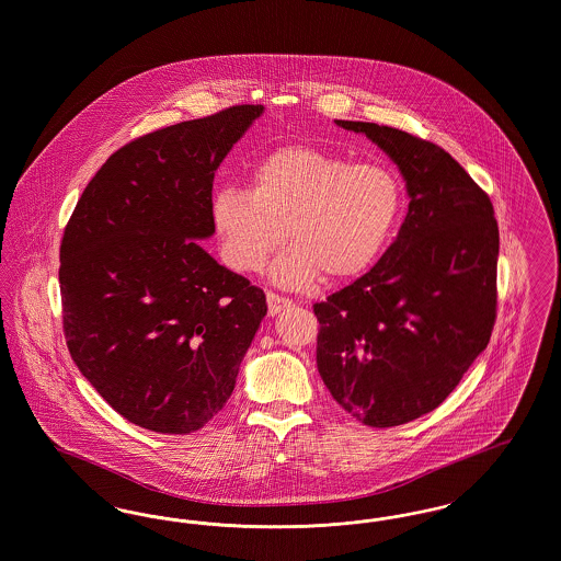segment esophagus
I'll return each mask as SVG.
<instances>
[{"label":"esophagus","mask_w":561,"mask_h":561,"mask_svg":"<svg viewBox=\"0 0 561 561\" xmlns=\"http://www.w3.org/2000/svg\"><path fill=\"white\" fill-rule=\"evenodd\" d=\"M267 305L268 316H277L282 309L290 307L293 300H290V298H284V296H279V294L267 293Z\"/></svg>","instance_id":"1"}]
</instances>
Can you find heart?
Instances as JSON below:
<instances>
[{
    "label": "heart",
    "instance_id": "heart-1",
    "mask_svg": "<svg viewBox=\"0 0 561 561\" xmlns=\"http://www.w3.org/2000/svg\"><path fill=\"white\" fill-rule=\"evenodd\" d=\"M401 213L398 176L382 163L355 161L313 147H282L256 161L245 191L214 193L210 220L222 261L256 273L286 240L273 279L302 288L318 277L362 275L385 250Z\"/></svg>",
    "mask_w": 561,
    "mask_h": 561
}]
</instances>
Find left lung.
I'll return each instance as SVG.
<instances>
[{
  "label": "left lung",
  "instance_id": "1",
  "mask_svg": "<svg viewBox=\"0 0 561 561\" xmlns=\"http://www.w3.org/2000/svg\"><path fill=\"white\" fill-rule=\"evenodd\" d=\"M336 124L400 165L410 206L380 261L313 305L318 370L355 421L398 427L446 400L490 343L499 225L488 193L435 142L370 122Z\"/></svg>",
  "mask_w": 561,
  "mask_h": 561
}]
</instances>
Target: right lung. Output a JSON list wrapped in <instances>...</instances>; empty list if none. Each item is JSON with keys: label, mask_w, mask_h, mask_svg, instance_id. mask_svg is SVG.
Instances as JSON below:
<instances>
[{"label": "right lung", "mask_w": 561, "mask_h": 561, "mask_svg": "<svg viewBox=\"0 0 561 561\" xmlns=\"http://www.w3.org/2000/svg\"><path fill=\"white\" fill-rule=\"evenodd\" d=\"M263 113L236 105L145 134L83 188L60 241L62 332L108 405L138 427L199 431L231 398L265 293L197 243L214 172Z\"/></svg>", "instance_id": "right-lung-1"}]
</instances>
